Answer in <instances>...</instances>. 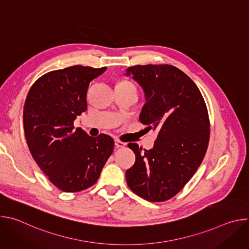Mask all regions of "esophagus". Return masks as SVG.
Listing matches in <instances>:
<instances>
[{"label": "esophagus", "instance_id": "1", "mask_svg": "<svg viewBox=\"0 0 249 249\" xmlns=\"http://www.w3.org/2000/svg\"><path fill=\"white\" fill-rule=\"evenodd\" d=\"M114 144H115L116 148H124L126 146V143H124V142H121L119 140H115Z\"/></svg>", "mask_w": 249, "mask_h": 249}]
</instances>
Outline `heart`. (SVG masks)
<instances>
[{"label":"heart","instance_id":"heart-1","mask_svg":"<svg viewBox=\"0 0 249 249\" xmlns=\"http://www.w3.org/2000/svg\"><path fill=\"white\" fill-rule=\"evenodd\" d=\"M120 84H131V83H128V82H122V83H120Z\"/></svg>","mask_w":249,"mask_h":249}]
</instances>
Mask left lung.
Returning a JSON list of instances; mask_svg holds the SVG:
<instances>
[{"label":"left lung","mask_w":249,"mask_h":249,"mask_svg":"<svg viewBox=\"0 0 249 249\" xmlns=\"http://www.w3.org/2000/svg\"><path fill=\"white\" fill-rule=\"evenodd\" d=\"M146 98L140 121L158 130L154 148L144 153L129 143L136 156L127 169L129 188L151 202H163L178 193L191 179L207 152L210 122L204 98L195 83L170 65L129 67Z\"/></svg>","instance_id":"obj_1"}]
</instances>
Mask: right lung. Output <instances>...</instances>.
Returning a JSON list of instances; mask_svg holds the SVG:
<instances>
[{
  "label": "right lung",
  "instance_id": "obj_1",
  "mask_svg": "<svg viewBox=\"0 0 249 249\" xmlns=\"http://www.w3.org/2000/svg\"><path fill=\"white\" fill-rule=\"evenodd\" d=\"M106 69L77 65L52 71L27 93L23 128L28 149L49 180L64 192L92 186L113 152L110 136L93 138L74 127L77 116L88 109L89 83Z\"/></svg>",
  "mask_w": 249,
  "mask_h": 249
}]
</instances>
